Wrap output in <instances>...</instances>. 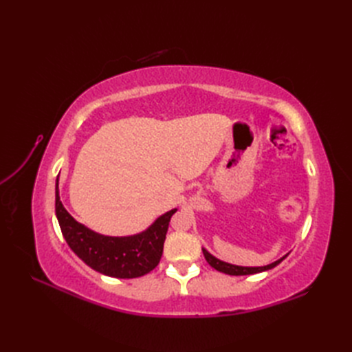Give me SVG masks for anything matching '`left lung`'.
Wrapping results in <instances>:
<instances>
[{
  "label": "left lung",
  "mask_w": 352,
  "mask_h": 352,
  "mask_svg": "<svg viewBox=\"0 0 352 352\" xmlns=\"http://www.w3.org/2000/svg\"><path fill=\"white\" fill-rule=\"evenodd\" d=\"M202 254H204L207 263L211 265L212 269H216L217 272H221V273L230 274V276H245V274H254V273H261V272H265V270H270V269L276 267L278 264H280L287 257V254H286L278 261H274V263L267 264V265H261V267H243V265H235V264L225 263V261L216 258L214 255H211L206 248H202Z\"/></svg>",
  "instance_id": "obj_1"
}]
</instances>
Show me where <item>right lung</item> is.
<instances>
[{"label": "right lung", "instance_id": "right-lung-1", "mask_svg": "<svg viewBox=\"0 0 352 352\" xmlns=\"http://www.w3.org/2000/svg\"><path fill=\"white\" fill-rule=\"evenodd\" d=\"M177 211L170 210L153 225L131 236L101 235L74 220L63 206L56 180V216L70 250L95 272L110 278L133 279L157 267L163 254L168 221Z\"/></svg>", "mask_w": 352, "mask_h": 352}]
</instances>
